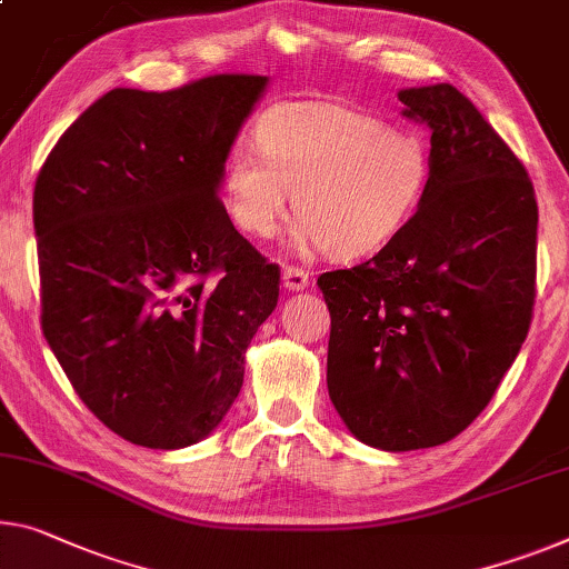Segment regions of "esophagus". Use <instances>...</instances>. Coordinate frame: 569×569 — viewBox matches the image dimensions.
Returning a JSON list of instances; mask_svg holds the SVG:
<instances>
[{
    "mask_svg": "<svg viewBox=\"0 0 569 569\" xmlns=\"http://www.w3.org/2000/svg\"><path fill=\"white\" fill-rule=\"evenodd\" d=\"M282 284H284V290H290V292H302L305 287L310 284V274L300 267H284Z\"/></svg>",
    "mask_w": 569,
    "mask_h": 569,
    "instance_id": "esophagus-1",
    "label": "esophagus"
}]
</instances>
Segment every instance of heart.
<instances>
[{
  "label": "heart",
  "instance_id": "heart-1",
  "mask_svg": "<svg viewBox=\"0 0 569 569\" xmlns=\"http://www.w3.org/2000/svg\"><path fill=\"white\" fill-rule=\"evenodd\" d=\"M257 147L226 157L223 196L236 226L274 236L290 211L300 249L373 254L397 239L422 203L430 157L415 134L330 103H284L257 127ZM296 193L292 194L291 190Z\"/></svg>",
  "mask_w": 569,
  "mask_h": 569
}]
</instances>
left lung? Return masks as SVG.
I'll list each match as a JSON object with an SVG mask.
<instances>
[{
	"label": "left lung",
	"mask_w": 569,
	"mask_h": 569,
	"mask_svg": "<svg viewBox=\"0 0 569 569\" xmlns=\"http://www.w3.org/2000/svg\"><path fill=\"white\" fill-rule=\"evenodd\" d=\"M430 129V178L373 259L320 274L328 395L356 440L435 448L483 412L529 333L537 198L523 164L456 86L401 89Z\"/></svg>",
	"instance_id": "1"
}]
</instances>
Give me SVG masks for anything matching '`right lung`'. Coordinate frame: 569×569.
Segmentation results:
<instances>
[{
    "mask_svg": "<svg viewBox=\"0 0 569 569\" xmlns=\"http://www.w3.org/2000/svg\"><path fill=\"white\" fill-rule=\"evenodd\" d=\"M267 86L211 76L164 93L111 89L34 182L42 333L83 405L142 448H188L221 425L277 308L279 267L218 198Z\"/></svg>",
    "mask_w": 569,
    "mask_h": 569,
    "instance_id": "add662e5",
    "label": "right lung"
}]
</instances>
